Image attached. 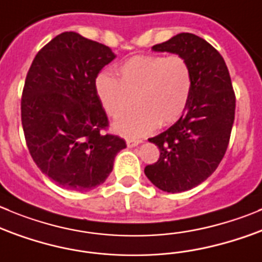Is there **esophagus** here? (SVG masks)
<instances>
[{"label":"esophagus","mask_w":262,"mask_h":262,"mask_svg":"<svg viewBox=\"0 0 262 262\" xmlns=\"http://www.w3.org/2000/svg\"><path fill=\"white\" fill-rule=\"evenodd\" d=\"M140 143L141 140H134V139H127L126 140V144L128 148H135V146H138Z\"/></svg>","instance_id":"34e87169"}]
</instances>
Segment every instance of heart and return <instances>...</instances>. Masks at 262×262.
<instances>
[{"label": "heart", "instance_id": "heart-1", "mask_svg": "<svg viewBox=\"0 0 262 262\" xmlns=\"http://www.w3.org/2000/svg\"><path fill=\"white\" fill-rule=\"evenodd\" d=\"M118 79L99 74L96 92L109 116H122L114 129L127 138L149 134L157 124L166 126L180 118L191 94V69L179 55H140L118 67Z\"/></svg>", "mask_w": 262, "mask_h": 262}]
</instances>
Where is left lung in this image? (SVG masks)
Returning <instances> with one entry per match:
<instances>
[{
  "mask_svg": "<svg viewBox=\"0 0 262 262\" xmlns=\"http://www.w3.org/2000/svg\"><path fill=\"white\" fill-rule=\"evenodd\" d=\"M151 50L183 56L191 69L188 105L176 123L149 139L161 156L144 170L158 189L180 193L203 183L220 164L234 123L235 95L225 60L206 39L179 33Z\"/></svg>",
  "mask_w": 262,
  "mask_h": 262,
  "instance_id": "1",
  "label": "left lung"
}]
</instances>
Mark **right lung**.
I'll use <instances>...</instances> for the list:
<instances>
[{"label":"right lung","instance_id":"obj_1","mask_svg":"<svg viewBox=\"0 0 262 262\" xmlns=\"http://www.w3.org/2000/svg\"><path fill=\"white\" fill-rule=\"evenodd\" d=\"M116 59L108 46L76 32L52 38L36 55L21 96V124L32 158L61 188L101 185L123 139L104 135L108 117L96 92L101 69Z\"/></svg>","mask_w":262,"mask_h":262}]
</instances>
